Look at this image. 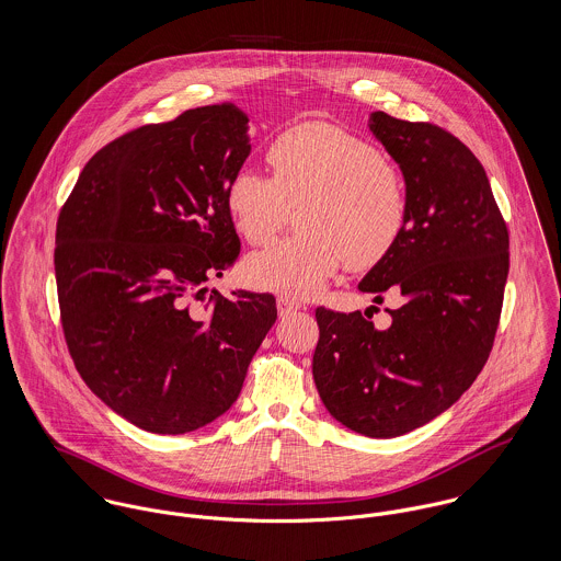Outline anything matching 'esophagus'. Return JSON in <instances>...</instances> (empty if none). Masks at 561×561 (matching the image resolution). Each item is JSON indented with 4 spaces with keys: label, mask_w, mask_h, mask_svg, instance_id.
<instances>
[{
    "label": "esophagus",
    "mask_w": 561,
    "mask_h": 561,
    "mask_svg": "<svg viewBox=\"0 0 561 561\" xmlns=\"http://www.w3.org/2000/svg\"><path fill=\"white\" fill-rule=\"evenodd\" d=\"M300 309H302V302H298V300H294V298H287V296H280V298H278V313H280V318L291 316V313H296V311H300Z\"/></svg>",
    "instance_id": "1"
}]
</instances>
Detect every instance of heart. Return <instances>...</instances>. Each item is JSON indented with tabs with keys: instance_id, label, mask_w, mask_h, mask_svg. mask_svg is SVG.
<instances>
[{
	"instance_id": "1",
	"label": "heart",
	"mask_w": 561,
	"mask_h": 561,
	"mask_svg": "<svg viewBox=\"0 0 561 561\" xmlns=\"http://www.w3.org/2000/svg\"><path fill=\"white\" fill-rule=\"evenodd\" d=\"M272 176L240 168L227 209L252 245L274 240L298 207L300 233L248 263L250 278L287 298L318 296L343 263L378 265L400 241L408 196L400 170L367 140L328 123L280 131L267 147Z\"/></svg>"
}]
</instances>
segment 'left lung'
Instances as JSON below:
<instances>
[{"label":"left lung","instance_id":"left-lung-1","mask_svg":"<svg viewBox=\"0 0 561 561\" xmlns=\"http://www.w3.org/2000/svg\"><path fill=\"white\" fill-rule=\"evenodd\" d=\"M371 134L398 161L408 220L396 248L358 283L398 291L378 330L360 311H316L313 378L325 410L369 438H393L436 419L480 376L494 343L510 270V238L480 160L449 131L385 112ZM374 316V313H371Z\"/></svg>","mask_w":561,"mask_h":561}]
</instances>
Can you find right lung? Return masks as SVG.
Returning a JSON list of instances; mask_svg holds the SVG:
<instances>
[{
  "label": "right lung",
  "instance_id": "obj_1",
  "mask_svg": "<svg viewBox=\"0 0 561 561\" xmlns=\"http://www.w3.org/2000/svg\"><path fill=\"white\" fill-rule=\"evenodd\" d=\"M248 156L240 107L187 110L103 147L60 211L69 352L88 389L140 430L185 434L225 414L276 321L272 294L243 289L192 309L240 256L227 185Z\"/></svg>",
  "mask_w": 561,
  "mask_h": 561
}]
</instances>
